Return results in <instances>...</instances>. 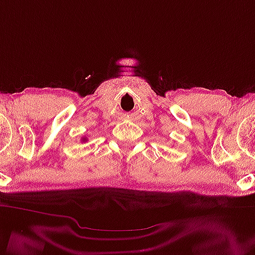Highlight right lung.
I'll use <instances>...</instances> for the list:
<instances>
[{"mask_svg":"<svg viewBox=\"0 0 255 255\" xmlns=\"http://www.w3.org/2000/svg\"><path fill=\"white\" fill-rule=\"evenodd\" d=\"M85 140H86V138H85Z\"/></svg>","mask_w":255,"mask_h":255,"instance_id":"obj_1","label":"right lung"}]
</instances>
